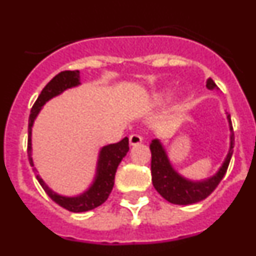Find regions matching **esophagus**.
Wrapping results in <instances>:
<instances>
[{"instance_id":"34e87169","label":"esophagus","mask_w":256,"mask_h":256,"mask_svg":"<svg viewBox=\"0 0 256 256\" xmlns=\"http://www.w3.org/2000/svg\"><path fill=\"white\" fill-rule=\"evenodd\" d=\"M142 141H144V138H142L140 134H130V144H132V146L142 144Z\"/></svg>"}]
</instances>
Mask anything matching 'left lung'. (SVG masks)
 Segmentation results:
<instances>
[{"mask_svg": "<svg viewBox=\"0 0 256 256\" xmlns=\"http://www.w3.org/2000/svg\"><path fill=\"white\" fill-rule=\"evenodd\" d=\"M206 87L209 90L218 88L212 78L208 79ZM228 122H230V148L228 151V155L226 158L224 162L218 170L216 176L206 180H200V182H194L187 178H183L182 176L174 170L173 166L169 162L166 152L162 148L159 140H154L150 144L151 150V176H152V184L155 190L166 201L176 205H190L195 204L198 201L204 200L216 188L222 178L224 177L226 172L230 165V158L234 154V133L232 122H230V115H228Z\"/></svg>", "mask_w": 256, "mask_h": 256, "instance_id": "left-lung-1", "label": "left lung"}]
</instances>
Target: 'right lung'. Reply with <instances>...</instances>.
<instances>
[{
	"label": "right lung",
	"instance_id": "obj_1",
	"mask_svg": "<svg viewBox=\"0 0 256 256\" xmlns=\"http://www.w3.org/2000/svg\"><path fill=\"white\" fill-rule=\"evenodd\" d=\"M79 70H65L61 72L58 76L50 80L46 84V87L42 90L40 94L36 100L34 105L30 110V115H29V124H28V158L29 162L32 166H34L33 164V159H32V126L34 123L36 116L38 115L42 106L52 98V97L58 96L61 92H64L65 90L72 87H76L79 83ZM130 150V142L128 138H123L118 144H108L104 146L98 155V162H97V170L96 177H94V183L91 187L82 194V195L76 196V198H66V196L58 195L56 192L48 188L44 180L37 176V180L42 188L46 191L47 195L55 201L56 204L62 206L64 209L69 210L73 212H82L92 210L94 208L100 206L108 200L110 192H112V187H114V180L115 173H116L118 165L120 164L122 159L126 155Z\"/></svg>",
	"mask_w": 256,
	"mask_h": 256
}]
</instances>
